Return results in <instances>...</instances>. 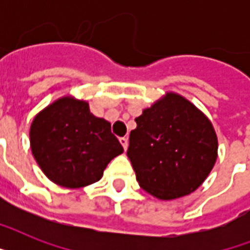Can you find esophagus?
<instances>
[{
  "mask_svg": "<svg viewBox=\"0 0 250 250\" xmlns=\"http://www.w3.org/2000/svg\"><path fill=\"white\" fill-rule=\"evenodd\" d=\"M119 141H121V144H122V146H123V149H125V150H127V148H128V139H127V137H121V139H119Z\"/></svg>",
  "mask_w": 250,
  "mask_h": 250,
  "instance_id": "34e87169",
  "label": "esophagus"
}]
</instances>
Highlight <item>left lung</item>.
I'll return each instance as SVG.
<instances>
[{
	"instance_id": "obj_1",
	"label": "left lung",
	"mask_w": 250,
	"mask_h": 250,
	"mask_svg": "<svg viewBox=\"0 0 250 250\" xmlns=\"http://www.w3.org/2000/svg\"><path fill=\"white\" fill-rule=\"evenodd\" d=\"M127 150L139 186L160 200L192 193L218 157L211 122L186 97L167 92L136 119Z\"/></svg>"
}]
</instances>
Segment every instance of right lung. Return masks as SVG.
I'll return each instance as SVG.
<instances>
[{
    "mask_svg": "<svg viewBox=\"0 0 250 250\" xmlns=\"http://www.w3.org/2000/svg\"><path fill=\"white\" fill-rule=\"evenodd\" d=\"M29 144L45 176L70 189L98 182L110 161L123 153L109 122L94 117L88 102L70 94L36 114Z\"/></svg>",
    "mask_w": 250,
    "mask_h": 250,
    "instance_id": "1",
    "label": "right lung"
}]
</instances>
